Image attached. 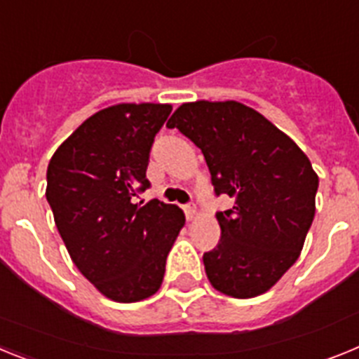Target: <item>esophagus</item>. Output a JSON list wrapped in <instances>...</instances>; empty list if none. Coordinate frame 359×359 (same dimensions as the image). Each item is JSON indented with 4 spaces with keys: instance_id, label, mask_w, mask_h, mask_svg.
<instances>
[{
    "instance_id": "1",
    "label": "esophagus",
    "mask_w": 359,
    "mask_h": 359,
    "mask_svg": "<svg viewBox=\"0 0 359 359\" xmlns=\"http://www.w3.org/2000/svg\"><path fill=\"white\" fill-rule=\"evenodd\" d=\"M183 210H185V215L189 221H192V219L198 215V207H196L194 203H189V205H185V207H183Z\"/></svg>"
}]
</instances>
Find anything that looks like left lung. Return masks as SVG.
Returning <instances> with one entry per match:
<instances>
[{
    "label": "left lung",
    "mask_w": 359,
    "mask_h": 359,
    "mask_svg": "<svg viewBox=\"0 0 359 359\" xmlns=\"http://www.w3.org/2000/svg\"><path fill=\"white\" fill-rule=\"evenodd\" d=\"M167 128L201 149L215 196L236 199L217 212L221 239L203 255L212 286L252 298L294 264L315 217L318 176L309 158L268 118L241 102L183 104Z\"/></svg>",
    "instance_id": "1"
}]
</instances>
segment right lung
<instances>
[{
    "mask_svg": "<svg viewBox=\"0 0 359 359\" xmlns=\"http://www.w3.org/2000/svg\"><path fill=\"white\" fill-rule=\"evenodd\" d=\"M169 104H116L82 122L46 170V199L73 264L104 297L138 302L156 293L185 215L133 198L145 177Z\"/></svg>",
    "mask_w": 359,
    "mask_h": 359,
    "instance_id": "right-lung-1",
    "label": "right lung"
}]
</instances>
